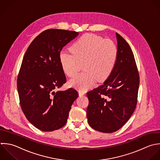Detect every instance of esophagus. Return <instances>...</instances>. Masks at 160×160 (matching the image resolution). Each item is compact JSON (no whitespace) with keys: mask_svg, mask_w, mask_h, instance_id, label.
Returning a JSON list of instances; mask_svg holds the SVG:
<instances>
[{"mask_svg":"<svg viewBox=\"0 0 160 160\" xmlns=\"http://www.w3.org/2000/svg\"><path fill=\"white\" fill-rule=\"evenodd\" d=\"M78 93H79V96L82 97V96H83V95H84L85 94V92L83 90H80L78 91Z\"/></svg>","mask_w":160,"mask_h":160,"instance_id":"34e87169","label":"esophagus"}]
</instances>
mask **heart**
Here are the masks:
<instances>
[{"label": "heart", "mask_w": 160, "mask_h": 160, "mask_svg": "<svg viewBox=\"0 0 160 160\" xmlns=\"http://www.w3.org/2000/svg\"><path fill=\"white\" fill-rule=\"evenodd\" d=\"M72 53L62 51L59 55L61 67L69 77L78 72L79 63L84 72L70 81V85L85 90L95 82H103L111 75L115 66L118 48L111 40L93 34H85L71 47Z\"/></svg>", "instance_id": "b5f03b06"}]
</instances>
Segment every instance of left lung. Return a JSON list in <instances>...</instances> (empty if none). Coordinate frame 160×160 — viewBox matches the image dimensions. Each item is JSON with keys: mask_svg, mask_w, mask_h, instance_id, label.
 Masks as SVG:
<instances>
[{"mask_svg": "<svg viewBox=\"0 0 160 160\" xmlns=\"http://www.w3.org/2000/svg\"><path fill=\"white\" fill-rule=\"evenodd\" d=\"M118 56L113 72L103 84L87 92V117L90 126L103 133L121 128L133 113L140 77L133 52L118 33Z\"/></svg>", "mask_w": 160, "mask_h": 160, "instance_id": "left-lung-1", "label": "left lung"}]
</instances>
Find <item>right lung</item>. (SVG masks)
<instances>
[{
	"mask_svg": "<svg viewBox=\"0 0 160 160\" xmlns=\"http://www.w3.org/2000/svg\"><path fill=\"white\" fill-rule=\"evenodd\" d=\"M78 32L57 28L40 33L28 46L17 77V90L22 110L35 127L52 132L67 123L76 90L57 91L66 83L59 55L63 47Z\"/></svg>",
	"mask_w": 160,
	"mask_h": 160,
	"instance_id": "obj_1",
	"label": "right lung"
}]
</instances>
